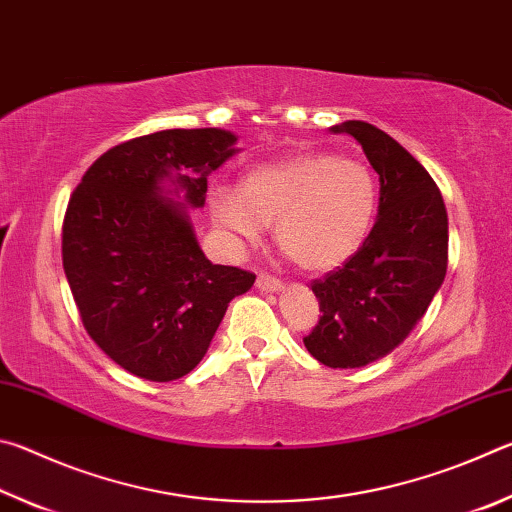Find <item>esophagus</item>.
I'll return each mask as SVG.
<instances>
[{
  "label": "esophagus",
  "mask_w": 512,
  "mask_h": 512,
  "mask_svg": "<svg viewBox=\"0 0 512 512\" xmlns=\"http://www.w3.org/2000/svg\"><path fill=\"white\" fill-rule=\"evenodd\" d=\"M257 289H262V291H280L282 289V282L277 280V277H273V275H266V273H262V275H257Z\"/></svg>",
  "instance_id": "1"
}]
</instances>
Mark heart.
<instances>
[{"mask_svg":"<svg viewBox=\"0 0 512 512\" xmlns=\"http://www.w3.org/2000/svg\"><path fill=\"white\" fill-rule=\"evenodd\" d=\"M210 210L241 244H255L273 225L277 246L300 268L332 271L370 235L377 180L359 160L309 151L262 164L239 187L216 185Z\"/></svg>","mask_w":512,"mask_h":512,"instance_id":"heart-1","label":"heart"}]
</instances>
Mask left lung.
I'll return each mask as SVG.
<instances>
[{"label": "left lung", "instance_id": "left-lung-1", "mask_svg": "<svg viewBox=\"0 0 512 512\" xmlns=\"http://www.w3.org/2000/svg\"><path fill=\"white\" fill-rule=\"evenodd\" d=\"M361 144L379 176L377 221L348 262L311 282L320 311L305 348L329 368L386 357L424 316L447 273V210L427 169L368 121L329 128Z\"/></svg>", "mask_w": 512, "mask_h": 512}]
</instances>
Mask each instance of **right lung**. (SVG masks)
Here are the masks:
<instances>
[{
	"label": "right lung",
	"instance_id": "add662e5",
	"mask_svg": "<svg viewBox=\"0 0 512 512\" xmlns=\"http://www.w3.org/2000/svg\"><path fill=\"white\" fill-rule=\"evenodd\" d=\"M223 128H171L115 146L85 171L63 221V268L92 341L133 375L173 381L205 357L255 275L212 264L189 207L237 153ZM178 197L173 202L168 196Z\"/></svg>",
	"mask_w": 512,
	"mask_h": 512
}]
</instances>
